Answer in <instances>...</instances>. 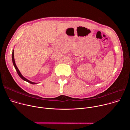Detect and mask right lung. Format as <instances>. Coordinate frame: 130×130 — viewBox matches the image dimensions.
Wrapping results in <instances>:
<instances>
[{
	"label": "right lung",
	"mask_w": 130,
	"mask_h": 130,
	"mask_svg": "<svg viewBox=\"0 0 130 130\" xmlns=\"http://www.w3.org/2000/svg\"><path fill=\"white\" fill-rule=\"evenodd\" d=\"M12 62H13V65H14V67H15V69H16V71H17V73H18V76H19L23 80H24V81H27V82H28V83H30L32 84H36L37 83H34V82H31V81L28 80V79H27L26 78H25L24 77H23V76L21 74V72L20 71L19 69H18L17 67L16 66V65L15 62L14 56V50H13L12 53Z\"/></svg>",
	"instance_id": "right-lung-1"
}]
</instances>
